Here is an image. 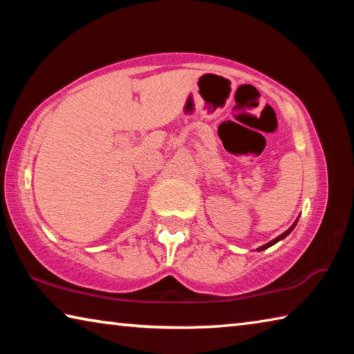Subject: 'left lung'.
Segmentation results:
<instances>
[{"label": "left lung", "mask_w": 354, "mask_h": 354, "mask_svg": "<svg viewBox=\"0 0 354 354\" xmlns=\"http://www.w3.org/2000/svg\"><path fill=\"white\" fill-rule=\"evenodd\" d=\"M298 221V220H297ZM297 221H295V223H293L290 227H289V230H287L286 232H283V234H281V236H278L277 239H273V241L272 242H268V243H266V245H262V247L261 248H257V251H262V250H266V248H268V247H272V245H274V243H277V242H279V241H283V239L286 237V236H289L290 234V232H292V230H293V227H295V225H297Z\"/></svg>", "instance_id": "left-lung-1"}]
</instances>
